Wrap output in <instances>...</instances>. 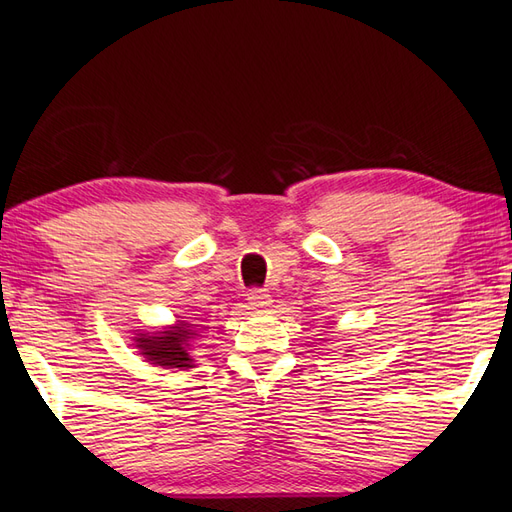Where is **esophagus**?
Instances as JSON below:
<instances>
[{"label": "esophagus", "mask_w": 512, "mask_h": 512, "mask_svg": "<svg viewBox=\"0 0 512 512\" xmlns=\"http://www.w3.org/2000/svg\"><path fill=\"white\" fill-rule=\"evenodd\" d=\"M248 303H250V308H253V310H266V308L273 306V297H270L266 290L255 288V290L248 292Z\"/></svg>", "instance_id": "esophagus-1"}]
</instances>
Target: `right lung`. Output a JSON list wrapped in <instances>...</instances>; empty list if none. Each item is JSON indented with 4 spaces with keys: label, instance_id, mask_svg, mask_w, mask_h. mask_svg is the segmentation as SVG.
Wrapping results in <instances>:
<instances>
[{
    "label": "right lung",
    "instance_id": "obj_1",
    "mask_svg": "<svg viewBox=\"0 0 512 512\" xmlns=\"http://www.w3.org/2000/svg\"><path fill=\"white\" fill-rule=\"evenodd\" d=\"M189 323H180V328L160 332V336H140L138 347L154 365L160 367H193V358L189 356Z\"/></svg>",
    "mask_w": 512,
    "mask_h": 512
}]
</instances>
